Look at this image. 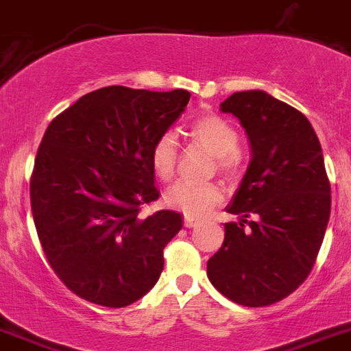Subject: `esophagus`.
<instances>
[{
  "mask_svg": "<svg viewBox=\"0 0 351 351\" xmlns=\"http://www.w3.org/2000/svg\"><path fill=\"white\" fill-rule=\"evenodd\" d=\"M183 223H185L186 228H193V226H197V224H199L200 221L197 219V217L189 216V214H185V219H183Z\"/></svg>",
  "mask_w": 351,
  "mask_h": 351,
  "instance_id": "esophagus-1",
  "label": "esophagus"
}]
</instances>
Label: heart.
<instances>
[{
  "label": "heart",
  "instance_id": "1",
  "mask_svg": "<svg viewBox=\"0 0 351 351\" xmlns=\"http://www.w3.org/2000/svg\"><path fill=\"white\" fill-rule=\"evenodd\" d=\"M190 135L197 144L216 156L217 168L231 173L238 165V132L223 117L214 113L200 114L190 125ZM151 168L161 182L173 178L178 161V144L173 134H162L152 144ZM221 200V190L214 183L176 182L165 192L166 206L178 209L189 216L200 217Z\"/></svg>",
  "mask_w": 351,
  "mask_h": 351
}]
</instances>
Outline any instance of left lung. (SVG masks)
I'll use <instances>...</instances> for the list:
<instances>
[{
    "instance_id": "left-lung-1",
    "label": "left lung",
    "mask_w": 351,
    "mask_h": 351,
    "mask_svg": "<svg viewBox=\"0 0 351 351\" xmlns=\"http://www.w3.org/2000/svg\"><path fill=\"white\" fill-rule=\"evenodd\" d=\"M221 111L240 120L252 161L226 206L240 221L224 224L207 278L234 304L266 307L311 274L328 228L331 185L321 142L300 111L264 90L231 94Z\"/></svg>"
}]
</instances>
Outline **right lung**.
<instances>
[{
  "label": "right lung",
  "instance_id": "1",
  "mask_svg": "<svg viewBox=\"0 0 351 351\" xmlns=\"http://www.w3.org/2000/svg\"><path fill=\"white\" fill-rule=\"evenodd\" d=\"M190 93L121 85L85 94L47 127L30 178L34 223L49 266L77 297L120 308L144 297L182 230L175 210L138 216L159 197L151 147Z\"/></svg>",
  "mask_w": 351,
  "mask_h": 351
}]
</instances>
